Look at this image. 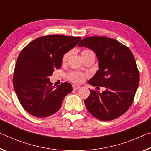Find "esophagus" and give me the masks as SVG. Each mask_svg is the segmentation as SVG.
<instances>
[{
  "instance_id": "obj_1",
  "label": "esophagus",
  "mask_w": 151,
  "mask_h": 151,
  "mask_svg": "<svg viewBox=\"0 0 151 151\" xmlns=\"http://www.w3.org/2000/svg\"><path fill=\"white\" fill-rule=\"evenodd\" d=\"M73 89L77 90L79 88H81V86L80 85H73Z\"/></svg>"
}]
</instances>
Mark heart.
<instances>
[{
  "instance_id": "obj_1",
  "label": "heart",
  "mask_w": 151,
  "mask_h": 151,
  "mask_svg": "<svg viewBox=\"0 0 151 151\" xmlns=\"http://www.w3.org/2000/svg\"><path fill=\"white\" fill-rule=\"evenodd\" d=\"M70 52H67V53L64 55L63 58V63H66L67 60L69 58V56H70ZM88 55H94V53H93L91 50H84L81 52V56H82L83 58V57L87 56ZM67 77H68V79L72 81V82L75 83H81L85 80L86 77H87V75L85 73H80V72H71V73H68Z\"/></svg>"
}]
</instances>
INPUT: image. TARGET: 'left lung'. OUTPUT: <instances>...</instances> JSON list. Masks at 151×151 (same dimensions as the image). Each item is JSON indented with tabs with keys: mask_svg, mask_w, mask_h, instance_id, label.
Segmentation results:
<instances>
[{
	"mask_svg": "<svg viewBox=\"0 0 151 151\" xmlns=\"http://www.w3.org/2000/svg\"><path fill=\"white\" fill-rule=\"evenodd\" d=\"M78 46L88 47L96 54L99 69L88 83L105 89L102 93L90 89L86 107L99 120L119 118L130 108L139 84V71L131 50L103 36L85 37Z\"/></svg>",
	"mask_w": 151,
	"mask_h": 151,
	"instance_id": "left-lung-1",
	"label": "left lung"
}]
</instances>
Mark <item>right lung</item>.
<instances>
[{
    "label": "right lung",
    "mask_w": 151,
    "mask_h": 151,
    "mask_svg": "<svg viewBox=\"0 0 151 151\" xmlns=\"http://www.w3.org/2000/svg\"><path fill=\"white\" fill-rule=\"evenodd\" d=\"M81 40V37L46 35L33 40L21 50L13 83L20 104L29 114L46 118L60 109L64 98L73 87L66 82L55 87L49 76L55 69L61 68L64 55Z\"/></svg>",
    "instance_id": "1"
}]
</instances>
